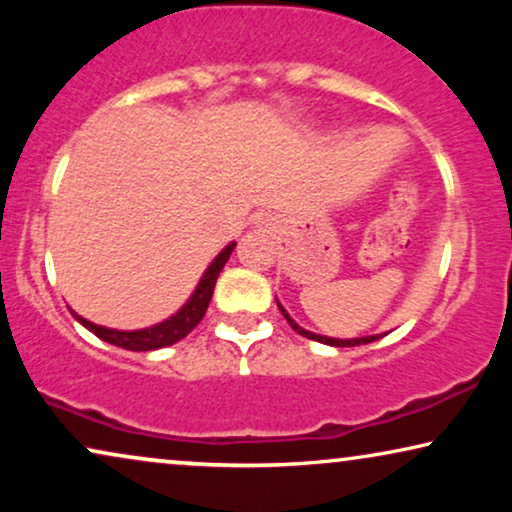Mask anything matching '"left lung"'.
Returning <instances> with one entry per match:
<instances>
[{"label": "left lung", "instance_id": "8db88e82", "mask_svg": "<svg viewBox=\"0 0 512 512\" xmlns=\"http://www.w3.org/2000/svg\"><path fill=\"white\" fill-rule=\"evenodd\" d=\"M277 307H279V312L284 314L286 317V321H289L291 324V328L296 333H300L303 335V338H310V340H317V342H324V345H331V347H356V345H368V342H375V340H380L382 338V333L380 335H363V338H352V340H340V338H328V335H319V333H312V331H307V328H303V326H298L296 321H293L291 317H289V312L284 310L282 307V303H279L277 300Z\"/></svg>", "mask_w": 512, "mask_h": 512}]
</instances>
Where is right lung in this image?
Masks as SVG:
<instances>
[{"instance_id":"1","label":"right lung","mask_w":512,"mask_h":512,"mask_svg":"<svg viewBox=\"0 0 512 512\" xmlns=\"http://www.w3.org/2000/svg\"><path fill=\"white\" fill-rule=\"evenodd\" d=\"M235 244L237 242H230L219 251V256H216L214 261L207 265L205 272H202L200 282H198V286H195V291L191 293V298H188L186 303L172 314V317L160 321V324L137 328V331H116V328L97 326V324H93V321L83 319L81 314H76L72 310L74 319L79 321L81 326H86L90 333H95L100 340L109 342V345L130 349V352H153V349L170 347V345H174V342H179L181 338H186V335L200 324L202 317H205L209 300H212L216 279H219V272L223 270V265L228 263L230 254H233Z\"/></svg>"}]
</instances>
